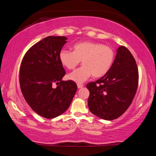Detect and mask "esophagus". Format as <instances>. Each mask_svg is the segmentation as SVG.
Wrapping results in <instances>:
<instances>
[{
  "label": "esophagus",
  "instance_id": "obj_1",
  "mask_svg": "<svg viewBox=\"0 0 156 156\" xmlns=\"http://www.w3.org/2000/svg\"><path fill=\"white\" fill-rule=\"evenodd\" d=\"M77 86H78V88L80 89V88L83 87L84 85H83V84H81V83H78V84H77Z\"/></svg>",
  "mask_w": 156,
  "mask_h": 156
}]
</instances>
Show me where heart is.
<instances>
[{
  "label": "heart",
  "instance_id": "heart-1",
  "mask_svg": "<svg viewBox=\"0 0 156 156\" xmlns=\"http://www.w3.org/2000/svg\"><path fill=\"white\" fill-rule=\"evenodd\" d=\"M59 59L67 69H75L80 60L83 66L68 75L76 83H83L90 77L101 78L109 72L115 59L113 48L96 42H80L73 46V51L62 50Z\"/></svg>",
  "mask_w": 156,
  "mask_h": 156
}]
</instances>
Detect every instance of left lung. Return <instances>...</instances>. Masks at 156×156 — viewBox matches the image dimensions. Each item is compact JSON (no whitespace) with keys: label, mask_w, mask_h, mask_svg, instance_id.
<instances>
[{"label":"left lung","mask_w":156,"mask_h":156,"mask_svg":"<svg viewBox=\"0 0 156 156\" xmlns=\"http://www.w3.org/2000/svg\"><path fill=\"white\" fill-rule=\"evenodd\" d=\"M138 69L129 50L121 46L106 75L87 84L90 112L102 119L119 118L132 103L138 85Z\"/></svg>","instance_id":"8db88e82"}]
</instances>
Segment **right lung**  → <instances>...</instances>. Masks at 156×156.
Segmentation results:
<instances>
[{
  "instance_id": "1",
  "label": "right lung",
  "mask_w": 156,
  "mask_h": 156,
  "mask_svg": "<svg viewBox=\"0 0 156 156\" xmlns=\"http://www.w3.org/2000/svg\"><path fill=\"white\" fill-rule=\"evenodd\" d=\"M66 40L65 36H47L31 47L21 62L23 96L34 112L47 119L64 113L77 91L75 82L62 80L66 72L59 54ZM54 83L58 84L56 88Z\"/></svg>"
}]
</instances>
